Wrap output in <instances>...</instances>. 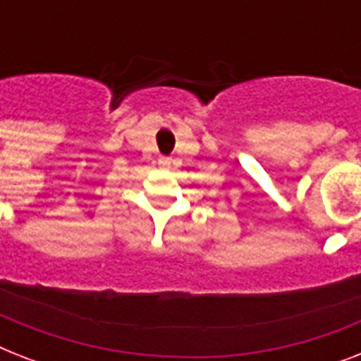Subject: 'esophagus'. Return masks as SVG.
I'll return each mask as SVG.
<instances>
[{
    "mask_svg": "<svg viewBox=\"0 0 361 361\" xmlns=\"http://www.w3.org/2000/svg\"><path fill=\"white\" fill-rule=\"evenodd\" d=\"M161 164H163V166H170V157L161 159Z\"/></svg>",
    "mask_w": 361,
    "mask_h": 361,
    "instance_id": "esophagus-1",
    "label": "esophagus"
}]
</instances>
